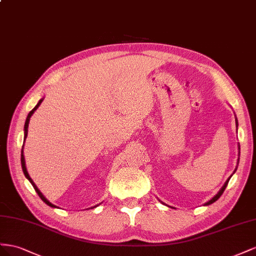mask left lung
<instances>
[{
	"label": "left lung",
	"mask_w": 256,
	"mask_h": 256,
	"mask_svg": "<svg viewBox=\"0 0 256 256\" xmlns=\"http://www.w3.org/2000/svg\"><path fill=\"white\" fill-rule=\"evenodd\" d=\"M237 126H238V124H237ZM230 178H228V180H226V182H225V184L223 186V188L220 190V192H218L214 197V198L212 200H209L207 204H206V205H210V204H212V202H214L216 200H218V198H220V196L223 194V192H224V190L226 188V186H228V181H230Z\"/></svg>",
	"instance_id": "left-lung-1"
}]
</instances>
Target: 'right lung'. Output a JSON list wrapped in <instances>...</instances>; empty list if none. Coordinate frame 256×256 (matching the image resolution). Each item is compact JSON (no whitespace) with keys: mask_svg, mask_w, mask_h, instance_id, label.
<instances>
[{"mask_svg":"<svg viewBox=\"0 0 256 256\" xmlns=\"http://www.w3.org/2000/svg\"><path fill=\"white\" fill-rule=\"evenodd\" d=\"M42 102V100H40L38 103V105H36L32 110L28 112V116H26V124H24V140H26V135H28V122H30V118H31V116L33 114V112L36 110V109L38 108V106L40 105V103ZM21 166H22V170H24V176L28 179V181L31 182L32 184V186H33V188H34V190L36 191V193L38 194V196L40 197V200L44 202H46L48 206H50V207H52V208H56V206L54 205V204H51L49 200H47L46 198H45V196H44L42 193H40V190L38 188V186H35V184L33 182V180L31 179V177L28 176V172H26V160H24V147H22V149H21Z\"/></svg>","mask_w":256,"mask_h":256,"instance_id":"1","label":"right lung"}]
</instances>
